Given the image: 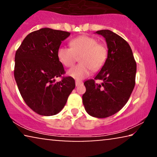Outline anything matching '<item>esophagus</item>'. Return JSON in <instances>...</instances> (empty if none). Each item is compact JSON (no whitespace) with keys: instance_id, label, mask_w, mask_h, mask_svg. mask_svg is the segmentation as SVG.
I'll return each mask as SVG.
<instances>
[{"instance_id":"esophagus-1","label":"esophagus","mask_w":157,"mask_h":157,"mask_svg":"<svg viewBox=\"0 0 157 157\" xmlns=\"http://www.w3.org/2000/svg\"><path fill=\"white\" fill-rule=\"evenodd\" d=\"M83 83V82L81 81H76V86H78L79 85H81Z\"/></svg>"}]
</instances>
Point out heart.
I'll list each match as a JSON object with an SVG mask.
<instances>
[{
  "label": "heart",
  "mask_w": 157,
  "mask_h": 157,
  "mask_svg": "<svg viewBox=\"0 0 157 157\" xmlns=\"http://www.w3.org/2000/svg\"><path fill=\"white\" fill-rule=\"evenodd\" d=\"M70 47L60 46L57 51L59 61L66 67L74 65L79 56L81 63L68 71L70 76L82 80L91 74V71H97L106 63L108 58V48L101 43H98L96 38L82 35L73 38L70 41Z\"/></svg>",
  "instance_id": "b5f03b06"
}]
</instances>
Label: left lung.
Returning a JSON list of instances; mask_svg holds the SVG:
<instances>
[{
	"mask_svg": "<svg viewBox=\"0 0 157 157\" xmlns=\"http://www.w3.org/2000/svg\"><path fill=\"white\" fill-rule=\"evenodd\" d=\"M96 33L104 36L108 46V58L94 79L85 81L82 96L86 112L96 118H106L119 111L127 103L135 86L136 63L129 44L109 30ZM96 80L102 83L98 85Z\"/></svg>",
	"mask_w": 157,
	"mask_h": 157,
	"instance_id": "obj_1",
	"label": "left lung"
}]
</instances>
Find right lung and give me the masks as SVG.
<instances>
[{
  "label": "right lung",
  "instance_id": "right-lung-1",
  "mask_svg": "<svg viewBox=\"0 0 157 157\" xmlns=\"http://www.w3.org/2000/svg\"><path fill=\"white\" fill-rule=\"evenodd\" d=\"M67 31L44 28L30 33L15 55L14 77L25 104L41 116L59 113L74 89V79L62 76L64 68L57 57ZM62 77L61 82L55 78Z\"/></svg>",
  "mask_w": 157,
  "mask_h": 157
}]
</instances>
